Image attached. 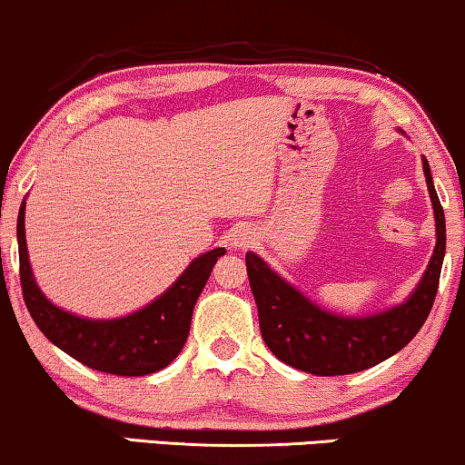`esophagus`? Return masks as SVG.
Instances as JSON below:
<instances>
[{"label":"esophagus","instance_id":"obj_1","mask_svg":"<svg viewBox=\"0 0 465 465\" xmlns=\"http://www.w3.org/2000/svg\"><path fill=\"white\" fill-rule=\"evenodd\" d=\"M252 242H255V233H252L249 227H236L229 233V244H232L233 249H249Z\"/></svg>","mask_w":465,"mask_h":465}]
</instances>
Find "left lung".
<instances>
[{
	"mask_svg": "<svg viewBox=\"0 0 465 465\" xmlns=\"http://www.w3.org/2000/svg\"><path fill=\"white\" fill-rule=\"evenodd\" d=\"M422 172L436 219V246L419 285L395 307L371 315L332 313L274 272L260 255L246 252L262 337L279 361L313 375H348L395 356L416 337L436 301L446 251L444 210L425 156Z\"/></svg>",
	"mask_w": 465,
	"mask_h": 465,
	"instance_id": "obj_1",
	"label": "left lung"
}]
</instances>
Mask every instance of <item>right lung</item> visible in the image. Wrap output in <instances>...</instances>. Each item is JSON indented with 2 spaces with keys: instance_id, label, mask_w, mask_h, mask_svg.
Returning <instances> with one entry per match:
<instances>
[{
  "instance_id": "1",
  "label": "right lung",
  "mask_w": 465,
  "mask_h": 465,
  "mask_svg": "<svg viewBox=\"0 0 465 465\" xmlns=\"http://www.w3.org/2000/svg\"><path fill=\"white\" fill-rule=\"evenodd\" d=\"M16 240L23 298L45 337L85 367L124 378L161 371L180 354L189 339L199 293L208 283L216 260L225 255L223 246L202 252L145 307L111 320H92L53 304L38 287L27 252L25 199L16 219Z\"/></svg>"
}]
</instances>
